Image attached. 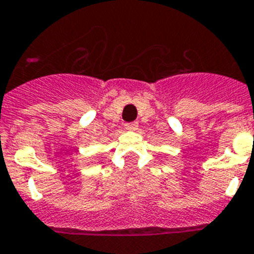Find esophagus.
I'll return each mask as SVG.
<instances>
[{"mask_svg":"<svg viewBox=\"0 0 254 254\" xmlns=\"http://www.w3.org/2000/svg\"><path fill=\"white\" fill-rule=\"evenodd\" d=\"M125 128L128 129V131H135L137 129V123L136 122H131V123H126Z\"/></svg>","mask_w":254,"mask_h":254,"instance_id":"obj_1","label":"esophagus"}]
</instances>
